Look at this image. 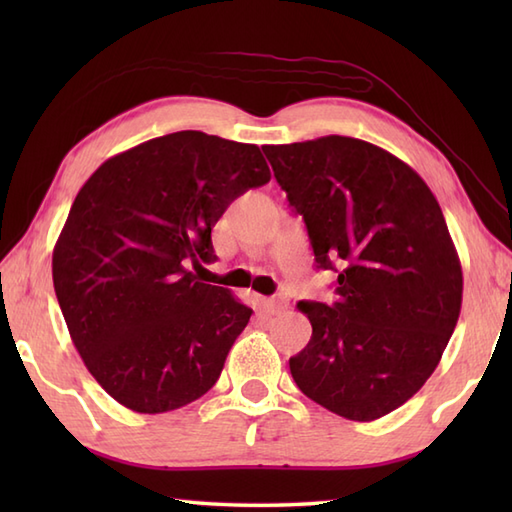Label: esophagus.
Returning <instances> with one entry per match:
<instances>
[{
	"label": "esophagus",
	"mask_w": 512,
	"mask_h": 512,
	"mask_svg": "<svg viewBox=\"0 0 512 512\" xmlns=\"http://www.w3.org/2000/svg\"><path fill=\"white\" fill-rule=\"evenodd\" d=\"M264 306L268 308V312L279 314V312H284V310H286L288 301H286L284 297H270V299H264Z\"/></svg>",
	"instance_id": "obj_1"
}]
</instances>
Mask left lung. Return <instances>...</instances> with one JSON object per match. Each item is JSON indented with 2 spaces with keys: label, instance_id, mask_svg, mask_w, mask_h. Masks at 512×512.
<instances>
[{
  "label": "left lung",
  "instance_id": "obj_1",
  "mask_svg": "<svg viewBox=\"0 0 512 512\" xmlns=\"http://www.w3.org/2000/svg\"><path fill=\"white\" fill-rule=\"evenodd\" d=\"M264 154L306 222L336 301H301L312 336L290 358L297 387L369 422L416 394L438 367L462 308V266L436 195L372 143L323 136Z\"/></svg>",
  "mask_w": 512,
  "mask_h": 512
}]
</instances>
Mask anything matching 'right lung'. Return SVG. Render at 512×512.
Segmentation results:
<instances>
[{
	"instance_id": "obj_1",
	"label": "right lung",
	"mask_w": 512,
	"mask_h": 512,
	"mask_svg": "<svg viewBox=\"0 0 512 512\" xmlns=\"http://www.w3.org/2000/svg\"><path fill=\"white\" fill-rule=\"evenodd\" d=\"M270 169L257 145L176 132L96 169L52 253L72 343L107 394L138 413L198 400L222 374L250 310L204 284L211 228Z\"/></svg>"
}]
</instances>
